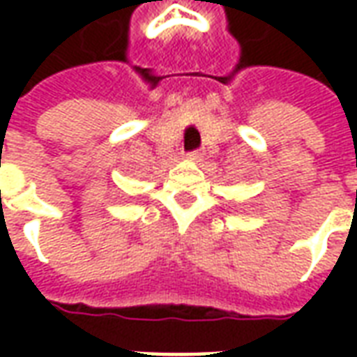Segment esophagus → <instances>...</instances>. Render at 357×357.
<instances>
[{"label":"esophagus","mask_w":357,"mask_h":357,"mask_svg":"<svg viewBox=\"0 0 357 357\" xmlns=\"http://www.w3.org/2000/svg\"><path fill=\"white\" fill-rule=\"evenodd\" d=\"M185 158L187 160H201V153H197V151H193V153H187Z\"/></svg>","instance_id":"1"}]
</instances>
